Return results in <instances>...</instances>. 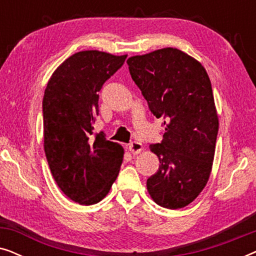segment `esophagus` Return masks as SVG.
<instances>
[{"label":"esophagus","instance_id":"obj_1","mask_svg":"<svg viewBox=\"0 0 256 256\" xmlns=\"http://www.w3.org/2000/svg\"><path fill=\"white\" fill-rule=\"evenodd\" d=\"M128 149H129V152H130L132 154V155H136V154H140V152H142L143 146H142V143L134 141V142L129 143Z\"/></svg>","mask_w":256,"mask_h":256}]
</instances>
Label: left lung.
<instances>
[{
    "label": "left lung",
    "mask_w": 256,
    "mask_h": 256,
    "mask_svg": "<svg viewBox=\"0 0 256 256\" xmlns=\"http://www.w3.org/2000/svg\"><path fill=\"white\" fill-rule=\"evenodd\" d=\"M127 64L150 112L166 126L162 142L150 146L160 168L146 188L162 208H185L205 188L214 158L219 121L208 72L174 48L134 56Z\"/></svg>",
    "instance_id": "obj_1"
}]
</instances>
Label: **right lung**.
<instances>
[{
  "mask_svg": "<svg viewBox=\"0 0 256 256\" xmlns=\"http://www.w3.org/2000/svg\"><path fill=\"white\" fill-rule=\"evenodd\" d=\"M127 58L96 50L72 54L54 72L43 98L44 150L60 190L82 205L96 204L116 180L124 148L94 135L101 87Z\"/></svg>",
  "mask_w": 256,
  "mask_h": 256,
  "instance_id": "add662e5",
  "label": "right lung"
}]
</instances>
